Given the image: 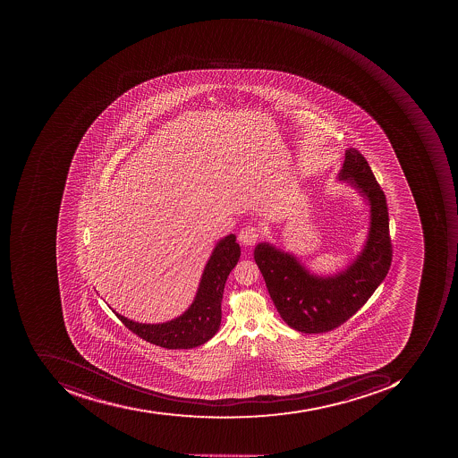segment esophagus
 <instances>
[{
  "label": "esophagus",
  "mask_w": 458,
  "mask_h": 458,
  "mask_svg": "<svg viewBox=\"0 0 458 458\" xmlns=\"http://www.w3.org/2000/svg\"><path fill=\"white\" fill-rule=\"evenodd\" d=\"M238 240L243 246H254L259 240V230L256 227H243L238 233Z\"/></svg>",
  "instance_id": "obj_1"
}]
</instances>
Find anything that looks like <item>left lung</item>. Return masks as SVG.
<instances>
[{
    "label": "left lung",
    "mask_w": 458,
    "mask_h": 458,
    "mask_svg": "<svg viewBox=\"0 0 458 458\" xmlns=\"http://www.w3.org/2000/svg\"><path fill=\"white\" fill-rule=\"evenodd\" d=\"M338 180L358 191L370 213L365 245L344 269L317 276L293 253L272 243L260 242L254 248V260L282 319L309 335L329 332L350 319L380 286L391 267L386 195L358 149H345Z\"/></svg>",
    "instance_id": "obj_1"
}]
</instances>
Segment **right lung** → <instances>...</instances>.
Masks as SVG:
<instances>
[{"mask_svg": "<svg viewBox=\"0 0 458 458\" xmlns=\"http://www.w3.org/2000/svg\"><path fill=\"white\" fill-rule=\"evenodd\" d=\"M240 256L235 233L218 241L200 276L194 301L174 319L164 323H139L114 310L113 312L131 332L151 344L168 350H190L205 344L220 327L225 281Z\"/></svg>", "mask_w": 458, "mask_h": 458, "instance_id": "1", "label": "right lung"}]
</instances>
